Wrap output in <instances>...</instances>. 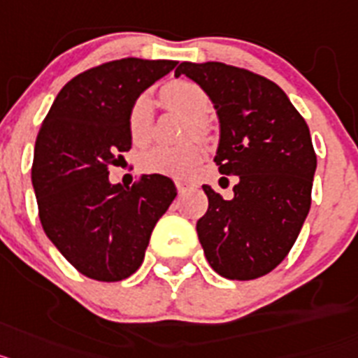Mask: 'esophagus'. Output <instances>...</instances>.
Masks as SVG:
<instances>
[{
    "label": "esophagus",
    "mask_w": 358,
    "mask_h": 358,
    "mask_svg": "<svg viewBox=\"0 0 358 358\" xmlns=\"http://www.w3.org/2000/svg\"><path fill=\"white\" fill-rule=\"evenodd\" d=\"M176 189H178V192H185L189 187H191V183L185 182V180H176Z\"/></svg>",
    "instance_id": "34e87169"
}]
</instances>
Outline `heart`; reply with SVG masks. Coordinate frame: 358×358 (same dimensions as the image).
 Listing matches in <instances>:
<instances>
[{
  "label": "heart",
  "instance_id": "heart-1",
  "mask_svg": "<svg viewBox=\"0 0 358 358\" xmlns=\"http://www.w3.org/2000/svg\"><path fill=\"white\" fill-rule=\"evenodd\" d=\"M162 102L189 119V126L196 133L207 131L205 117L210 110L207 93L189 80H173L160 92ZM127 129L135 145H145L153 129V106L148 95H141L129 108ZM201 158V148L198 142H185L180 145H155L141 155V169L149 175H166L182 178L187 176Z\"/></svg>",
  "mask_w": 358,
  "mask_h": 358
}]
</instances>
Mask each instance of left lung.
I'll list each match as a JSON object with an SVG mask.
<instances>
[{
	"label": "left lung",
	"mask_w": 358,
	"mask_h": 358,
	"mask_svg": "<svg viewBox=\"0 0 358 358\" xmlns=\"http://www.w3.org/2000/svg\"><path fill=\"white\" fill-rule=\"evenodd\" d=\"M214 104L220 142L214 162L238 176L234 198L203 185L209 209L196 232L209 265L227 279L268 273L290 252L308 216L317 157L310 129L275 83L223 63H182Z\"/></svg>",
	"instance_id": "left-lung-1"
}]
</instances>
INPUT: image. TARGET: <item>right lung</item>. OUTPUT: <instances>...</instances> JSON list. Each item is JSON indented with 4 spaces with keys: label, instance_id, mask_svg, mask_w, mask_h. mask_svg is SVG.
<instances>
[{
    "label": "right lung",
    "instance_id": "1",
    "mask_svg": "<svg viewBox=\"0 0 358 358\" xmlns=\"http://www.w3.org/2000/svg\"><path fill=\"white\" fill-rule=\"evenodd\" d=\"M126 57L66 83L36 141L32 185L46 236L86 278L122 281L138 270L155 225L176 198L173 180L144 175L133 187L110 182L131 149L127 113L176 66Z\"/></svg>",
    "mask_w": 358,
    "mask_h": 358
}]
</instances>
